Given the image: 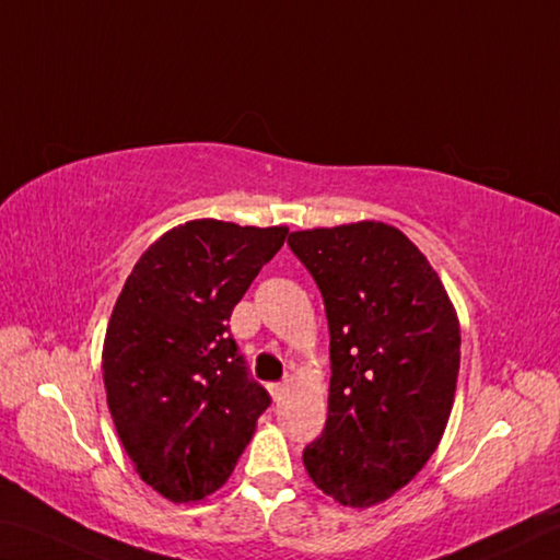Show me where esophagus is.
I'll return each instance as SVG.
<instances>
[{"label":"esophagus","mask_w":560,"mask_h":560,"mask_svg":"<svg viewBox=\"0 0 560 560\" xmlns=\"http://www.w3.org/2000/svg\"><path fill=\"white\" fill-rule=\"evenodd\" d=\"M270 396H272L275 404H280V400L288 396V384H272L270 386Z\"/></svg>","instance_id":"obj_1"}]
</instances>
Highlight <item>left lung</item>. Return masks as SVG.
<instances>
[{
    "instance_id": "8db88e82",
    "label": "left lung",
    "mask_w": 560,
    "mask_h": 560,
    "mask_svg": "<svg viewBox=\"0 0 560 560\" xmlns=\"http://www.w3.org/2000/svg\"><path fill=\"white\" fill-rule=\"evenodd\" d=\"M290 250L325 300L329 416L302 453L322 492L374 506L406 487L443 438L459 371V325L438 272L394 225L298 231Z\"/></svg>"
}]
</instances>
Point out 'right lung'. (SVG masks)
Masks as SVG:
<instances>
[{
	"label": "right lung",
	"mask_w": 560,
	"mask_h": 560,
	"mask_svg": "<svg viewBox=\"0 0 560 560\" xmlns=\"http://www.w3.org/2000/svg\"><path fill=\"white\" fill-rule=\"evenodd\" d=\"M285 235V225L189 221L142 253L115 302L107 406L137 475L172 502L215 492L270 406L229 319Z\"/></svg>",
	"instance_id": "1"
}]
</instances>
